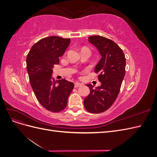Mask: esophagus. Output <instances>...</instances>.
Segmentation results:
<instances>
[{"label":"esophagus","mask_w":157,"mask_h":157,"mask_svg":"<svg viewBox=\"0 0 157 157\" xmlns=\"http://www.w3.org/2000/svg\"><path fill=\"white\" fill-rule=\"evenodd\" d=\"M80 86H82V84L80 83V82H75V88H78V87H80Z\"/></svg>","instance_id":"34e87169"}]
</instances>
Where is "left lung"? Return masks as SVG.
Here are the masks:
<instances>
[{
	"mask_svg": "<svg viewBox=\"0 0 157 157\" xmlns=\"http://www.w3.org/2000/svg\"><path fill=\"white\" fill-rule=\"evenodd\" d=\"M88 41L101 56L95 68L101 85L94 88L92 84H86L90 93L84 99V105L90 113H100L111 107L119 94L126 73V58L122 49L111 39L95 35L90 36Z\"/></svg>",
	"mask_w": 157,
	"mask_h": 157,
	"instance_id": "8db88e82",
	"label": "left lung"
}]
</instances>
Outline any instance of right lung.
<instances>
[{
	"instance_id": "add662e5",
	"label": "right lung",
	"mask_w": 157,
	"mask_h": 157,
	"mask_svg": "<svg viewBox=\"0 0 157 157\" xmlns=\"http://www.w3.org/2000/svg\"><path fill=\"white\" fill-rule=\"evenodd\" d=\"M70 42V39L57 36L44 38L31 47L27 56V70L32 89L40 105L51 112L63 110L74 88L73 82L52 77V69L59 63V57L63 55Z\"/></svg>"
}]
</instances>
